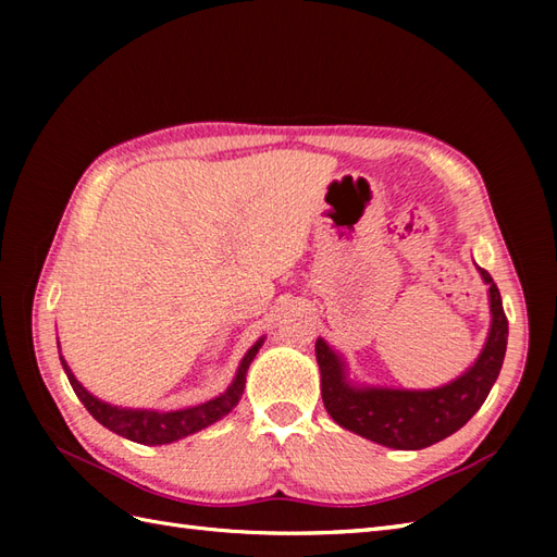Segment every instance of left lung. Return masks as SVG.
I'll return each mask as SVG.
<instances>
[{
    "instance_id": "8db88e82",
    "label": "left lung",
    "mask_w": 557,
    "mask_h": 557,
    "mask_svg": "<svg viewBox=\"0 0 557 557\" xmlns=\"http://www.w3.org/2000/svg\"><path fill=\"white\" fill-rule=\"evenodd\" d=\"M491 327L486 345L469 369L441 387L407 389L349 381L347 361L323 337L315 339L323 405L342 429L393 449H423L457 433L486 401L498 381L507 349V318L500 292L486 270Z\"/></svg>"
}]
</instances>
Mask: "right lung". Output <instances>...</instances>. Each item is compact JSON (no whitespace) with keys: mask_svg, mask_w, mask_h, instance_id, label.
I'll return each instance as SVG.
<instances>
[{"mask_svg":"<svg viewBox=\"0 0 557 557\" xmlns=\"http://www.w3.org/2000/svg\"><path fill=\"white\" fill-rule=\"evenodd\" d=\"M263 342H265V337H260L256 345L244 354L239 369H236L234 381L230 383V387L224 389L222 395L203 401V405L176 409V411L114 407V405H110V401H102L96 395H90L88 389L76 381V375L71 373L62 354H59V361H62L69 383H71V387H74L76 397L83 401V407H86L92 413V419L100 421L104 429H110L112 433L126 437V441H134L140 445H168L174 441H182V437H186V435H194L198 431L208 429V425L220 421L222 417H227V413L236 405H239L244 387H246V371H248V366H251V361L256 359L258 349L263 347Z\"/></svg>","mask_w":557,"mask_h":557,"instance_id":"add662e5","label":"right lung"}]
</instances>
